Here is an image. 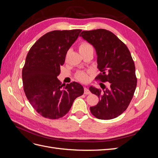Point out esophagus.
I'll list each match as a JSON object with an SVG mask.
<instances>
[{
    "label": "esophagus",
    "mask_w": 158,
    "mask_h": 158,
    "mask_svg": "<svg viewBox=\"0 0 158 158\" xmlns=\"http://www.w3.org/2000/svg\"><path fill=\"white\" fill-rule=\"evenodd\" d=\"M84 94H85V95H89V94H91L90 91L87 88H84Z\"/></svg>",
    "instance_id": "obj_1"
}]
</instances>
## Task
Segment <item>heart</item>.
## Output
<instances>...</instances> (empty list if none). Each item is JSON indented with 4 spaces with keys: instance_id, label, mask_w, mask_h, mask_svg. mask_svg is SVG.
Instances as JSON below:
<instances>
[{
    "instance_id": "b5f03b06",
    "label": "heart",
    "mask_w": 158,
    "mask_h": 158,
    "mask_svg": "<svg viewBox=\"0 0 158 158\" xmlns=\"http://www.w3.org/2000/svg\"><path fill=\"white\" fill-rule=\"evenodd\" d=\"M91 50H93V47L89 43L86 41H83L80 43L79 45V51L80 53H84L85 52H87ZM75 78L80 82H85L87 81L88 76V73H85L84 71H78L75 74Z\"/></svg>"
}]
</instances>
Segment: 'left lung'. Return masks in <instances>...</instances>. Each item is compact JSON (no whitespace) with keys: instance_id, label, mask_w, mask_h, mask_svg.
Instances as JSON below:
<instances>
[{"instance_id":"left-lung-1","label":"left lung","mask_w":158,"mask_h":158,"mask_svg":"<svg viewBox=\"0 0 158 158\" xmlns=\"http://www.w3.org/2000/svg\"><path fill=\"white\" fill-rule=\"evenodd\" d=\"M80 36L96 50L98 69L101 73L95 79L109 82L107 87L101 84L102 89L89 87L90 92L99 98L98 103L90 107V111L102 120L116 118L127 109L137 84L135 65L131 52L123 41L107 30L83 31Z\"/></svg>"}]
</instances>
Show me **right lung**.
Instances as JSON below:
<instances>
[{
	"instance_id": "1",
	"label": "right lung",
	"mask_w": 158,
	"mask_h": 158,
	"mask_svg": "<svg viewBox=\"0 0 158 158\" xmlns=\"http://www.w3.org/2000/svg\"><path fill=\"white\" fill-rule=\"evenodd\" d=\"M81 30H55L45 33L31 47L22 69L23 90L35 111L44 117H63L74 99L84 94L78 82L61 85L57 78L66 52Z\"/></svg>"
}]
</instances>
